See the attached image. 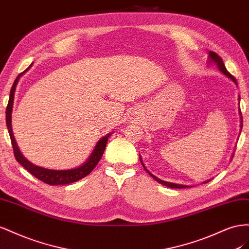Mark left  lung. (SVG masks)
I'll use <instances>...</instances> for the list:
<instances>
[{
	"mask_svg": "<svg viewBox=\"0 0 249 249\" xmlns=\"http://www.w3.org/2000/svg\"><path fill=\"white\" fill-rule=\"evenodd\" d=\"M211 63H213V65H215V66L218 68V70L220 71V72H221L223 75H225L227 78H230V79H231V81L235 82V84L237 85V81H236L235 78H233L229 72H227V70H226V68H225V66H224L223 60L221 59V57H219V56H218L216 53L212 52V51L209 53V65H211ZM239 100H240V96H239ZM239 104H240V102H239ZM239 113H240V119H241V121H240V128H241V130H242L243 120H242V113H241V110H240V109H239ZM232 156H233V154L231 155V159H232ZM140 160H141V162H142V165H143L144 169L147 171V173H148L149 175H150V176L152 177V178H154L156 181L160 182V184H162V186H166V187L172 188V189H184V188H192V187H194V184H180V183L169 182V181H165V180H162V179H160V178H158V177H156L155 175H153L152 173H150V171H149V170L146 169L143 160H142L141 155H140ZM210 180H211V179L204 180V181H202L201 183H207V182H209Z\"/></svg>",
	"mask_w": 249,
	"mask_h": 249,
	"instance_id": "left-lung-1",
	"label": "left lung"
}]
</instances>
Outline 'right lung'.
Here are the masks:
<instances>
[{"label":"right lung","mask_w":249,"mask_h":249,"mask_svg":"<svg viewBox=\"0 0 249 249\" xmlns=\"http://www.w3.org/2000/svg\"><path fill=\"white\" fill-rule=\"evenodd\" d=\"M29 68H28L25 72H27V71L29 70ZM25 72L20 73L17 77V79L14 80V83L10 90L8 105H7V108H6V124H7V128H8V132H9L10 140L12 143L14 156H16L17 160L27 170V171H29L33 176L36 177L37 179L44 181L48 184H51V186H56V184H69L83 178V177L89 175L91 171H93L94 168L99 162V160H101L105 150L106 143H107L108 138L111 136L112 132H108L106 136H104L102 139L99 140L97 145L95 146V149L89 155V158L87 160V161H84L82 165H80L77 168L68 169V170H52V169L42 168L32 164V162L28 160L22 154V152H20L19 148L17 144L16 138L13 136L12 125H11V115H12V107H13V101H14V94H16V89H17L18 82L19 80V77L23 74H25Z\"/></svg>","instance_id":"1"}]
</instances>
